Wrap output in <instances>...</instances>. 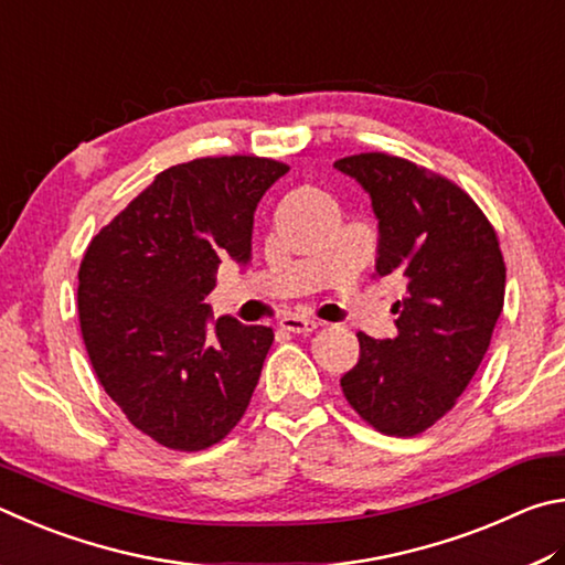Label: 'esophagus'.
Returning a JSON list of instances; mask_svg holds the SVG:
<instances>
[{
  "mask_svg": "<svg viewBox=\"0 0 565 565\" xmlns=\"http://www.w3.org/2000/svg\"><path fill=\"white\" fill-rule=\"evenodd\" d=\"M318 320L305 318V315H288V318L280 320V328L295 334H310L312 330H318Z\"/></svg>",
  "mask_w": 565,
  "mask_h": 565,
  "instance_id": "esophagus-1",
  "label": "esophagus"
}]
</instances>
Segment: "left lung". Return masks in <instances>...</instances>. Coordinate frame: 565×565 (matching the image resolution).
Wrapping results in <instances>:
<instances>
[{"label":"left lung","mask_w":565,"mask_h":565,"mask_svg":"<svg viewBox=\"0 0 565 565\" xmlns=\"http://www.w3.org/2000/svg\"><path fill=\"white\" fill-rule=\"evenodd\" d=\"M372 198L380 221L377 277H397V338L360 332V360L340 380L374 429L417 437L469 387L503 310L507 265L489 217L467 191L390 153L334 161Z\"/></svg>","instance_id":"8db88e82"}]
</instances>
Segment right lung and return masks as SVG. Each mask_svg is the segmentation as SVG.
Here are the masks:
<instances>
[{"label": "right lung", "instance_id": "add662e5", "mask_svg": "<svg viewBox=\"0 0 565 565\" xmlns=\"http://www.w3.org/2000/svg\"><path fill=\"white\" fill-rule=\"evenodd\" d=\"M288 171L260 156L171 166L86 247L88 360L126 419L168 449L213 447L250 404L275 334L227 315L211 324L205 295L221 260H250L255 207Z\"/></svg>", "mask_w": 565, "mask_h": 565}]
</instances>
